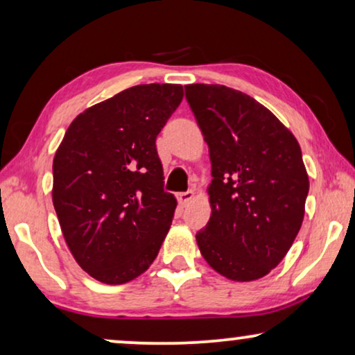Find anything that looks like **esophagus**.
<instances>
[{
  "instance_id": "34e87169",
  "label": "esophagus",
  "mask_w": 355,
  "mask_h": 355,
  "mask_svg": "<svg viewBox=\"0 0 355 355\" xmlns=\"http://www.w3.org/2000/svg\"><path fill=\"white\" fill-rule=\"evenodd\" d=\"M176 198H178V202H179V205H187L189 202L192 200L193 198V192L192 191H187V192H179L178 196H176Z\"/></svg>"
}]
</instances>
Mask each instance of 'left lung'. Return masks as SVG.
<instances>
[{
	"label": "left lung",
	"mask_w": 355,
	"mask_h": 355,
	"mask_svg": "<svg viewBox=\"0 0 355 355\" xmlns=\"http://www.w3.org/2000/svg\"><path fill=\"white\" fill-rule=\"evenodd\" d=\"M211 162V216L197 232L200 254L231 281L276 268L297 236L309 176L297 139L252 96L226 85H186Z\"/></svg>",
	"instance_id": "1"
}]
</instances>
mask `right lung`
<instances>
[{
    "mask_svg": "<svg viewBox=\"0 0 355 355\" xmlns=\"http://www.w3.org/2000/svg\"><path fill=\"white\" fill-rule=\"evenodd\" d=\"M182 85L145 84L87 108L53 159V205L80 268L105 284L148 270L171 226L176 198L163 189L157 135Z\"/></svg>",
    "mask_w": 355,
    "mask_h": 355,
    "instance_id": "right-lung-1",
    "label": "right lung"
}]
</instances>
